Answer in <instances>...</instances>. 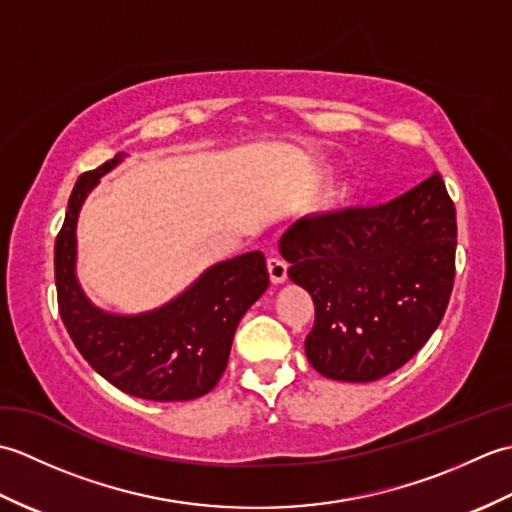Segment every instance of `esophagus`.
<instances>
[{
  "mask_svg": "<svg viewBox=\"0 0 512 512\" xmlns=\"http://www.w3.org/2000/svg\"><path fill=\"white\" fill-rule=\"evenodd\" d=\"M268 275L273 284H284L288 279V264L281 257H270L268 259Z\"/></svg>",
  "mask_w": 512,
  "mask_h": 512,
  "instance_id": "esophagus-1",
  "label": "esophagus"
}]
</instances>
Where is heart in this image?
<instances>
[{
  "label": "heart",
  "mask_w": 512,
  "mask_h": 512,
  "mask_svg": "<svg viewBox=\"0 0 512 512\" xmlns=\"http://www.w3.org/2000/svg\"><path fill=\"white\" fill-rule=\"evenodd\" d=\"M319 180H321V182H325V180H330V171H328V169H323V171H319Z\"/></svg>",
  "instance_id": "heart-1"
}]
</instances>
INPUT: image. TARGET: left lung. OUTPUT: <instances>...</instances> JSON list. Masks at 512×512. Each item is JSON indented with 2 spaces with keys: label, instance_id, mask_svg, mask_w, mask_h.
I'll list each match as a JSON object with an SVG mask.
<instances>
[{
  "label": "left lung",
  "instance_id": "1",
  "mask_svg": "<svg viewBox=\"0 0 512 512\" xmlns=\"http://www.w3.org/2000/svg\"><path fill=\"white\" fill-rule=\"evenodd\" d=\"M458 224L440 173L372 209L303 217L279 242L292 284L310 292V365L372 383L436 332L453 290Z\"/></svg>",
  "mask_w": 512,
  "mask_h": 512
}]
</instances>
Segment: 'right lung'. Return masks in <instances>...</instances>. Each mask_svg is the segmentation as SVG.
Masks as SVG:
<instances>
[{
    "label": "right lung",
    "instance_id": "obj_1",
    "mask_svg": "<svg viewBox=\"0 0 512 512\" xmlns=\"http://www.w3.org/2000/svg\"><path fill=\"white\" fill-rule=\"evenodd\" d=\"M125 156L121 151L83 173L72 189L54 242L61 319L94 372L125 394L156 402L200 398L224 374L239 321L270 284L266 259L259 250L226 259L147 312L116 314L96 306L76 277V224L92 189Z\"/></svg>",
    "mask_w": 512,
    "mask_h": 512
}]
</instances>
